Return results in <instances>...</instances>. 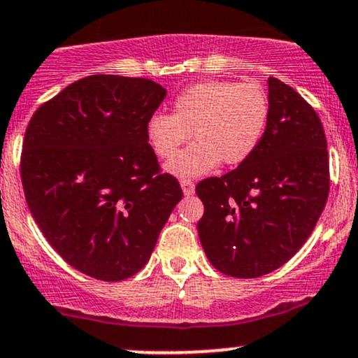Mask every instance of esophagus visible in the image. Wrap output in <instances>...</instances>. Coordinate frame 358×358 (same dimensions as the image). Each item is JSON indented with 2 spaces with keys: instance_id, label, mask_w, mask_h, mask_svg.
Segmentation results:
<instances>
[{
  "instance_id": "1",
  "label": "esophagus",
  "mask_w": 358,
  "mask_h": 358,
  "mask_svg": "<svg viewBox=\"0 0 358 358\" xmlns=\"http://www.w3.org/2000/svg\"><path fill=\"white\" fill-rule=\"evenodd\" d=\"M180 185H182V190H183L185 195H187V196L193 195V192H195V183H193L192 180H182Z\"/></svg>"
}]
</instances>
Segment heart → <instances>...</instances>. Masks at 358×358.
<instances>
[{
  "mask_svg": "<svg viewBox=\"0 0 358 358\" xmlns=\"http://www.w3.org/2000/svg\"><path fill=\"white\" fill-rule=\"evenodd\" d=\"M269 119L264 89L254 82L205 80L185 89L173 114L155 113L146 121V139L159 158H171L188 139L196 143L166 163L178 178L210 173L222 162L242 165L257 150Z\"/></svg>",
  "mask_w": 358,
  "mask_h": 358,
  "instance_id": "b5f03b06",
  "label": "heart"
}]
</instances>
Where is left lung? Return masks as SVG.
<instances>
[{
	"instance_id": "8db88e82",
	"label": "left lung",
	"mask_w": 358,
	"mask_h": 358,
	"mask_svg": "<svg viewBox=\"0 0 358 358\" xmlns=\"http://www.w3.org/2000/svg\"><path fill=\"white\" fill-rule=\"evenodd\" d=\"M269 119L252 156L196 185L199 237L208 261L232 278L273 273L301 249L330 190L327 138L318 114L276 77L268 79Z\"/></svg>"
}]
</instances>
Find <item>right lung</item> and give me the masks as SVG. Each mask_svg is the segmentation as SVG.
I'll list each match as a JSON object with an SVG mask.
<instances>
[{"label":"right lung","instance_id":"right-lung-1","mask_svg":"<svg viewBox=\"0 0 358 358\" xmlns=\"http://www.w3.org/2000/svg\"><path fill=\"white\" fill-rule=\"evenodd\" d=\"M165 96L150 79L89 76L40 106L27 127L28 208L52 248L90 278L134 276L182 200L145 133Z\"/></svg>","mask_w":358,"mask_h":358}]
</instances>
